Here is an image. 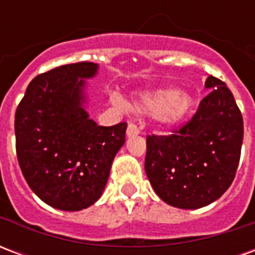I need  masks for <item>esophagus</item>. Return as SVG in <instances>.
<instances>
[{
	"label": "esophagus",
	"mask_w": 255,
	"mask_h": 255,
	"mask_svg": "<svg viewBox=\"0 0 255 255\" xmlns=\"http://www.w3.org/2000/svg\"><path fill=\"white\" fill-rule=\"evenodd\" d=\"M139 133V128L136 124L133 123H129L127 127V136H133V135H138Z\"/></svg>",
	"instance_id": "34e87169"
}]
</instances>
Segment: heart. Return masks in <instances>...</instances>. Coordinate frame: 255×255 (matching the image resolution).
Masks as SVG:
<instances>
[{
  "label": "heart",
  "instance_id": "1",
  "mask_svg": "<svg viewBox=\"0 0 255 255\" xmlns=\"http://www.w3.org/2000/svg\"><path fill=\"white\" fill-rule=\"evenodd\" d=\"M112 102L119 108L124 106V102L119 97H115ZM128 106L140 115L158 116L160 122L165 126H176L187 119L194 106V98L186 91H179L175 87H162L140 93Z\"/></svg>",
  "mask_w": 255,
  "mask_h": 255
}]
</instances>
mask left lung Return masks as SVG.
<instances>
[{
    "label": "left lung",
    "instance_id": "left-lung-1",
    "mask_svg": "<svg viewBox=\"0 0 255 255\" xmlns=\"http://www.w3.org/2000/svg\"><path fill=\"white\" fill-rule=\"evenodd\" d=\"M209 94L179 131L146 139L144 171L155 194L171 206L199 209L234 182L241 160L243 117L224 82L209 76Z\"/></svg>",
    "mask_w": 255,
    "mask_h": 255
}]
</instances>
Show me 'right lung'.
Instances as JSON below:
<instances>
[{"label": "right lung", "instance_id": "obj_1", "mask_svg": "<svg viewBox=\"0 0 255 255\" xmlns=\"http://www.w3.org/2000/svg\"><path fill=\"white\" fill-rule=\"evenodd\" d=\"M98 65H61L31 80L14 115L16 154L25 182L47 205L76 212L105 190L127 123L102 127L84 109L86 80Z\"/></svg>", "mask_w": 255, "mask_h": 255}]
</instances>
